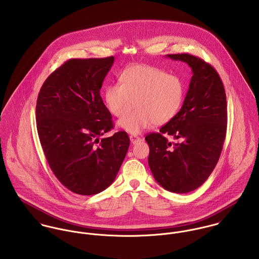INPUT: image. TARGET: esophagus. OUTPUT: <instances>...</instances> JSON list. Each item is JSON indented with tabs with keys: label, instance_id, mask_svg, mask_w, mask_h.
<instances>
[{
	"label": "esophagus",
	"instance_id": "1",
	"mask_svg": "<svg viewBox=\"0 0 259 259\" xmlns=\"http://www.w3.org/2000/svg\"><path fill=\"white\" fill-rule=\"evenodd\" d=\"M130 140H131V143L132 144H137V143H139L140 141H141V139L138 137V136H135V135H132V136H130Z\"/></svg>",
	"mask_w": 259,
	"mask_h": 259
}]
</instances>
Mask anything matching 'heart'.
Here are the masks:
<instances>
[{"instance_id": "obj_1", "label": "heart", "mask_w": 259, "mask_h": 259, "mask_svg": "<svg viewBox=\"0 0 259 259\" xmlns=\"http://www.w3.org/2000/svg\"><path fill=\"white\" fill-rule=\"evenodd\" d=\"M119 83H111L105 91V102L112 115L121 117L133 107L137 110L120 118L117 125L138 135L155 124H164L179 112L185 98V84L176 74L153 66L135 65L119 76Z\"/></svg>"}]
</instances>
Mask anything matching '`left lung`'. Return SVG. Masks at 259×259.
Segmentation results:
<instances>
[{"label": "left lung", "instance_id": "left-lung-1", "mask_svg": "<svg viewBox=\"0 0 259 259\" xmlns=\"http://www.w3.org/2000/svg\"><path fill=\"white\" fill-rule=\"evenodd\" d=\"M192 71L184 105L159 133L148 134V165L164 189L186 193L198 188L214 169L226 135V96L218 72L203 60L188 55H167ZM170 136L176 143L166 139Z\"/></svg>", "mask_w": 259, "mask_h": 259}]
</instances>
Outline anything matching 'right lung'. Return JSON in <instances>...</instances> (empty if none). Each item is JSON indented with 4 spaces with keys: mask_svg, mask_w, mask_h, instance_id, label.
Returning a JSON list of instances; mask_svg holds the SVG:
<instances>
[{
    "mask_svg": "<svg viewBox=\"0 0 259 259\" xmlns=\"http://www.w3.org/2000/svg\"><path fill=\"white\" fill-rule=\"evenodd\" d=\"M113 62V57L69 60L48 76L37 96V135L48 163L61 184L77 194L109 187L130 147L125 132L100 143L113 127L100 93Z\"/></svg>",
    "mask_w": 259,
    "mask_h": 259,
    "instance_id": "1",
    "label": "right lung"
}]
</instances>
